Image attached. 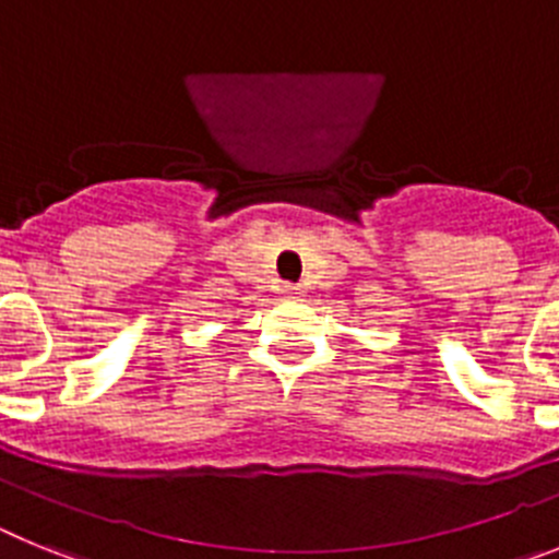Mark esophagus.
<instances>
[{
    "mask_svg": "<svg viewBox=\"0 0 559 559\" xmlns=\"http://www.w3.org/2000/svg\"><path fill=\"white\" fill-rule=\"evenodd\" d=\"M283 294L288 296V299H296L302 290H299V285H283Z\"/></svg>",
    "mask_w": 559,
    "mask_h": 559,
    "instance_id": "esophagus-1",
    "label": "esophagus"
}]
</instances>
